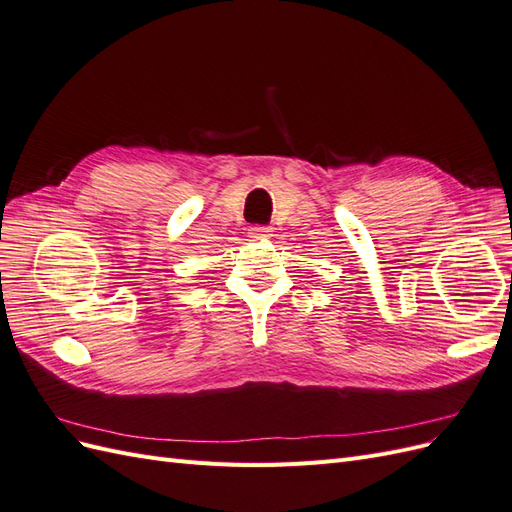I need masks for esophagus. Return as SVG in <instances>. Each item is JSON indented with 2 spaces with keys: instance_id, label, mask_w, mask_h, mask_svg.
<instances>
[{
  "instance_id": "34e87169",
  "label": "esophagus",
  "mask_w": 512,
  "mask_h": 512,
  "mask_svg": "<svg viewBox=\"0 0 512 512\" xmlns=\"http://www.w3.org/2000/svg\"><path fill=\"white\" fill-rule=\"evenodd\" d=\"M271 228L269 226H252L250 230H247V235H250L252 239L256 241H262V239H269L271 237Z\"/></svg>"
}]
</instances>
